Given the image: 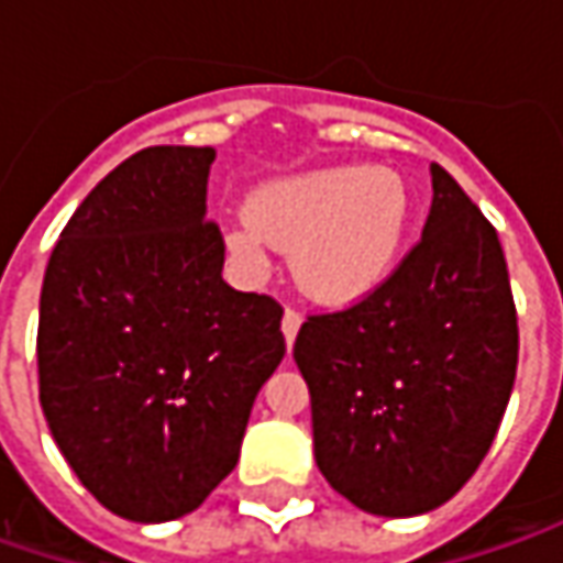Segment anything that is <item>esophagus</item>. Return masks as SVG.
<instances>
[{"instance_id": "34e87169", "label": "esophagus", "mask_w": 563, "mask_h": 563, "mask_svg": "<svg viewBox=\"0 0 563 563\" xmlns=\"http://www.w3.org/2000/svg\"><path fill=\"white\" fill-rule=\"evenodd\" d=\"M300 313H294V310H285V316H282V335H285V344L291 347L294 338H297V332H300Z\"/></svg>"}]
</instances>
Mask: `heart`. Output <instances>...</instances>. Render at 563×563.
<instances>
[{
    "instance_id": "obj_1",
    "label": "heart",
    "mask_w": 563,
    "mask_h": 563,
    "mask_svg": "<svg viewBox=\"0 0 563 563\" xmlns=\"http://www.w3.org/2000/svg\"><path fill=\"white\" fill-rule=\"evenodd\" d=\"M413 222L404 175L373 165H322L260 185L225 225L228 253L253 272L294 250V285L325 307L378 291L400 263Z\"/></svg>"
}]
</instances>
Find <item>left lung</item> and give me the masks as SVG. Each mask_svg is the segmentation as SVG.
<instances>
[{
	"mask_svg": "<svg viewBox=\"0 0 563 563\" xmlns=\"http://www.w3.org/2000/svg\"><path fill=\"white\" fill-rule=\"evenodd\" d=\"M417 247L357 307L294 341L313 404L316 466L351 505L417 517L483 464L517 376V313L495 228L432 165Z\"/></svg>",
	"mask_w": 563,
	"mask_h": 563,
	"instance_id": "8db88e82",
	"label": "left lung"
}]
</instances>
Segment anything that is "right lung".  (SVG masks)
Segmentation results:
<instances>
[{"label": "right lung", "mask_w": 563, "mask_h": 563, "mask_svg": "<svg viewBox=\"0 0 563 563\" xmlns=\"http://www.w3.org/2000/svg\"><path fill=\"white\" fill-rule=\"evenodd\" d=\"M212 163V146L124 159L77 206L43 278V417L84 488L134 523L203 505L285 357L282 307L222 278Z\"/></svg>", "instance_id": "add662e5"}]
</instances>
